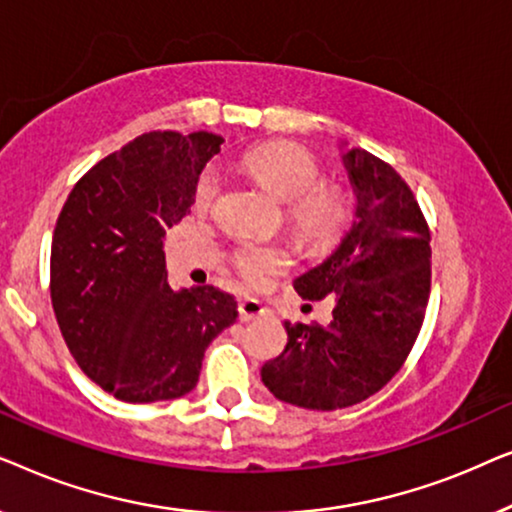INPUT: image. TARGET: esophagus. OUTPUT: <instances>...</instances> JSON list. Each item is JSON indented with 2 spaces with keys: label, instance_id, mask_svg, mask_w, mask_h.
I'll return each instance as SVG.
<instances>
[{
  "label": "esophagus",
  "instance_id": "34e87169",
  "mask_svg": "<svg viewBox=\"0 0 512 512\" xmlns=\"http://www.w3.org/2000/svg\"><path fill=\"white\" fill-rule=\"evenodd\" d=\"M237 312H240L242 321H251V319L263 317L265 307L261 305V300H256V298H242L240 305H237Z\"/></svg>",
  "mask_w": 512,
  "mask_h": 512
}]
</instances>
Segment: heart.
I'll return each mask as SVG.
<instances>
[{"instance_id": "obj_1", "label": "heart", "mask_w": 512, "mask_h": 512, "mask_svg": "<svg viewBox=\"0 0 512 512\" xmlns=\"http://www.w3.org/2000/svg\"><path fill=\"white\" fill-rule=\"evenodd\" d=\"M242 170L256 184L284 202L286 223L312 249H331L345 237L354 219V202L338 184L321 179V165L305 146L293 142L263 144L244 153ZM219 195V177L205 170L195 181L193 205L209 212ZM291 258L275 244L242 242L233 251V265L251 286L289 268Z\"/></svg>"}]
</instances>
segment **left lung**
Wrapping results in <instances>:
<instances>
[{
  "label": "left lung",
  "instance_id": "1",
  "mask_svg": "<svg viewBox=\"0 0 512 512\" xmlns=\"http://www.w3.org/2000/svg\"><path fill=\"white\" fill-rule=\"evenodd\" d=\"M342 160L356 219L340 247L293 282L303 300L331 296L333 321H284V352L261 368L279 401L307 410L349 408L377 394L408 359L431 291V230L415 193L366 149Z\"/></svg>",
  "mask_w": 512,
  "mask_h": 512
}]
</instances>
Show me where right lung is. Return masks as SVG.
Returning <instances> with one entry per match:
<instances>
[{"mask_svg":"<svg viewBox=\"0 0 512 512\" xmlns=\"http://www.w3.org/2000/svg\"><path fill=\"white\" fill-rule=\"evenodd\" d=\"M212 132L153 130L76 181L55 223L51 300L74 361L125 403L170 401L198 384L237 300L216 286L174 291L163 237L191 214Z\"/></svg>","mask_w":512,"mask_h":512,"instance_id":"obj_1","label":"right lung"}]
</instances>
